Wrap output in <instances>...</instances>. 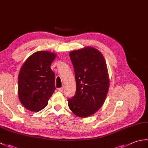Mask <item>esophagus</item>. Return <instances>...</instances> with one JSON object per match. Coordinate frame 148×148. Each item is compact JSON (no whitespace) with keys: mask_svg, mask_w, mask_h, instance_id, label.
Wrapping results in <instances>:
<instances>
[{"mask_svg":"<svg viewBox=\"0 0 148 148\" xmlns=\"http://www.w3.org/2000/svg\"><path fill=\"white\" fill-rule=\"evenodd\" d=\"M58 90L59 91V92H63V91H64V87L60 88H58Z\"/></svg>","mask_w":148,"mask_h":148,"instance_id":"1","label":"esophagus"}]
</instances>
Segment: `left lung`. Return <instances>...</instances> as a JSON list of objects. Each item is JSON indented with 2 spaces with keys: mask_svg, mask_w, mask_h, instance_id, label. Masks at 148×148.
<instances>
[{
  "mask_svg": "<svg viewBox=\"0 0 148 148\" xmlns=\"http://www.w3.org/2000/svg\"><path fill=\"white\" fill-rule=\"evenodd\" d=\"M74 69L76 90L68 99L69 108L78 117L93 114L104 102L109 86L107 65L98 49L86 47L69 54Z\"/></svg>",
  "mask_w": 148,
  "mask_h": 148,
  "instance_id": "left-lung-1",
  "label": "left lung"
}]
</instances>
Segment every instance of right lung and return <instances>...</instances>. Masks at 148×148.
Returning a JSON list of instances; mask_svg holds the SVG:
<instances>
[{
  "label": "right lung",
  "instance_id": "1",
  "mask_svg": "<svg viewBox=\"0 0 148 148\" xmlns=\"http://www.w3.org/2000/svg\"><path fill=\"white\" fill-rule=\"evenodd\" d=\"M54 53L40 51L27 59L18 75V96L21 103L30 111H39L48 105L54 93L55 72L51 68Z\"/></svg>",
  "mask_w": 148,
  "mask_h": 148
}]
</instances>
